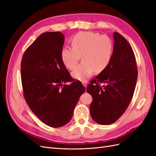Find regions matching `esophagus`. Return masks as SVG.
I'll return each mask as SVG.
<instances>
[{
  "instance_id": "esophagus-1",
  "label": "esophagus",
  "mask_w": 156,
  "mask_h": 156,
  "mask_svg": "<svg viewBox=\"0 0 156 156\" xmlns=\"http://www.w3.org/2000/svg\"><path fill=\"white\" fill-rule=\"evenodd\" d=\"M82 84H83V86H84V87H85V88L87 87V82H83Z\"/></svg>"
}]
</instances>
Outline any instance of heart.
<instances>
[{
  "label": "heart",
  "mask_w": 156,
  "mask_h": 156,
  "mask_svg": "<svg viewBox=\"0 0 156 156\" xmlns=\"http://www.w3.org/2000/svg\"><path fill=\"white\" fill-rule=\"evenodd\" d=\"M72 48L64 47L60 57L68 69H73L81 56L83 62L72 73V77L81 81H86L93 72L100 73L110 62L113 51L112 40L107 36L92 32H81L71 40Z\"/></svg>",
  "instance_id": "1"
}]
</instances>
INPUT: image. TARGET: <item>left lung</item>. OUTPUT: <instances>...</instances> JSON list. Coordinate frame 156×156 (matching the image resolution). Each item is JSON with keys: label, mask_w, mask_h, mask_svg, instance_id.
I'll list each match as a JSON object with an SVG mask.
<instances>
[{"label": "left lung", "mask_w": 156, "mask_h": 156, "mask_svg": "<svg viewBox=\"0 0 156 156\" xmlns=\"http://www.w3.org/2000/svg\"><path fill=\"white\" fill-rule=\"evenodd\" d=\"M113 39L110 62L87 89L92 96L91 117L101 125L114 123L124 114L133 98L137 80L135 56L131 45L118 32L113 33Z\"/></svg>", "instance_id": "1"}]
</instances>
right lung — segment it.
Instances as JSON below:
<instances>
[{"instance_id":"obj_1","label":"right lung","mask_w":156,"mask_h":156,"mask_svg":"<svg viewBox=\"0 0 156 156\" xmlns=\"http://www.w3.org/2000/svg\"><path fill=\"white\" fill-rule=\"evenodd\" d=\"M64 43V36L60 32L44 33L27 48L21 63L27 104L39 119L53 127L68 123L85 92L81 82L73 80L61 60ZM68 82L72 83L66 85Z\"/></svg>"}]
</instances>
